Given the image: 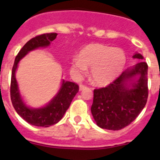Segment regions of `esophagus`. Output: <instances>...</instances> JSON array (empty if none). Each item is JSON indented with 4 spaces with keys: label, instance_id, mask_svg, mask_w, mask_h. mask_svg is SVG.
<instances>
[{
    "label": "esophagus",
    "instance_id": "1",
    "mask_svg": "<svg viewBox=\"0 0 160 160\" xmlns=\"http://www.w3.org/2000/svg\"><path fill=\"white\" fill-rule=\"evenodd\" d=\"M86 88H87V86H85V85H83V84H80V87H79V89H80V90H83L86 89Z\"/></svg>",
    "mask_w": 160,
    "mask_h": 160
}]
</instances>
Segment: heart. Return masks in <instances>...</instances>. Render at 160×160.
<instances>
[{
  "label": "heart",
  "instance_id": "obj_1",
  "mask_svg": "<svg viewBox=\"0 0 160 160\" xmlns=\"http://www.w3.org/2000/svg\"><path fill=\"white\" fill-rule=\"evenodd\" d=\"M126 56L122 49L102 44H90L80 51L78 58L72 62V67L80 72L90 69V79L93 83L106 86L114 81L123 71Z\"/></svg>",
  "mask_w": 160,
  "mask_h": 160
}]
</instances>
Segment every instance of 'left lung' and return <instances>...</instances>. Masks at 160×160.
Returning a JSON list of instances; mask_svg holds the SVG:
<instances>
[{
	"label": "left lung",
	"instance_id": "left-lung-1",
	"mask_svg": "<svg viewBox=\"0 0 160 160\" xmlns=\"http://www.w3.org/2000/svg\"><path fill=\"white\" fill-rule=\"evenodd\" d=\"M133 59L143 60L138 52ZM148 98V65L140 61L106 88L93 90L91 113L97 125L108 130L128 126L144 108Z\"/></svg>",
	"mask_w": 160,
	"mask_h": 160
}]
</instances>
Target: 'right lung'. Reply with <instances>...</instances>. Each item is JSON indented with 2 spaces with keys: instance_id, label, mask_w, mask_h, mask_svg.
<instances>
[{
  "instance_id": "add662e5",
  "label": "right lung",
  "mask_w": 160,
  "mask_h": 160,
  "mask_svg": "<svg viewBox=\"0 0 160 160\" xmlns=\"http://www.w3.org/2000/svg\"><path fill=\"white\" fill-rule=\"evenodd\" d=\"M56 36V33H46L38 35L27 42L15 57L11 72V100L13 107L18 114L25 122L35 126L46 128L59 122L79 91L78 85L72 82L62 80L57 93L47 104L41 108H31L27 105L19 91L15 72L21 59H23L31 51L38 48L48 47Z\"/></svg>"
}]
</instances>
